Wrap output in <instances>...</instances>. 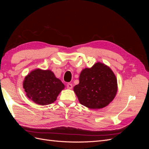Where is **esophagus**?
<instances>
[{
    "label": "esophagus",
    "instance_id": "1",
    "mask_svg": "<svg viewBox=\"0 0 149 149\" xmlns=\"http://www.w3.org/2000/svg\"><path fill=\"white\" fill-rule=\"evenodd\" d=\"M67 88L68 89H72V88H73V85H72V84L71 83L67 84Z\"/></svg>",
    "mask_w": 149,
    "mask_h": 149
}]
</instances>
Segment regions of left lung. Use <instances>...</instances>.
<instances>
[{
	"label": "left lung",
	"instance_id": "left-lung-1",
	"mask_svg": "<svg viewBox=\"0 0 149 149\" xmlns=\"http://www.w3.org/2000/svg\"><path fill=\"white\" fill-rule=\"evenodd\" d=\"M74 91L82 105L90 109H101L113 100L118 90L116 76L106 65L97 63L84 69Z\"/></svg>",
	"mask_w": 149,
	"mask_h": 149
}]
</instances>
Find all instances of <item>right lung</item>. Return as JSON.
<instances>
[{
	"label": "right lung",
	"mask_w": 149,
	"mask_h": 149,
	"mask_svg": "<svg viewBox=\"0 0 149 149\" xmlns=\"http://www.w3.org/2000/svg\"><path fill=\"white\" fill-rule=\"evenodd\" d=\"M26 95L39 105H48L55 101L65 85L50 70L32 71L24 81Z\"/></svg>",
	"instance_id": "right-lung-1"
}]
</instances>
